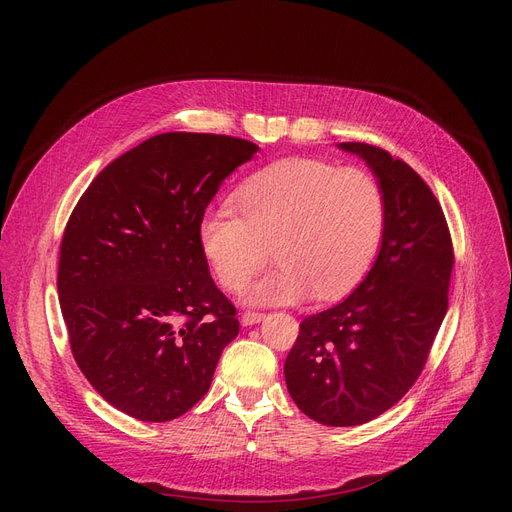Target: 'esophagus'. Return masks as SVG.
Listing matches in <instances>:
<instances>
[{"mask_svg": "<svg viewBox=\"0 0 512 512\" xmlns=\"http://www.w3.org/2000/svg\"><path fill=\"white\" fill-rule=\"evenodd\" d=\"M263 317H265L263 311H245L240 315V321H242V326H253V324H257V321H261Z\"/></svg>", "mask_w": 512, "mask_h": 512, "instance_id": "obj_1", "label": "esophagus"}]
</instances>
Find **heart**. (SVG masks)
<instances>
[{"label":"heart","mask_w":512,"mask_h":512,"mask_svg":"<svg viewBox=\"0 0 512 512\" xmlns=\"http://www.w3.org/2000/svg\"><path fill=\"white\" fill-rule=\"evenodd\" d=\"M386 224L384 193L369 172L321 159H282L249 176L234 209L207 211L199 245L213 278L245 288L274 259L278 270L247 290L251 303L340 299L369 272Z\"/></svg>","instance_id":"heart-1"}]
</instances>
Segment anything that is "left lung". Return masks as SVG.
I'll return each instance as SVG.
<instances>
[{
  "label": "left lung",
  "mask_w": 512,
  "mask_h": 512,
  "mask_svg": "<svg viewBox=\"0 0 512 512\" xmlns=\"http://www.w3.org/2000/svg\"><path fill=\"white\" fill-rule=\"evenodd\" d=\"M340 147L380 178L382 249L351 297L301 321L284 363L297 407L334 427L375 419L417 382L448 309L454 265L444 211L407 161L367 143Z\"/></svg>",
  "instance_id": "obj_1"
}]
</instances>
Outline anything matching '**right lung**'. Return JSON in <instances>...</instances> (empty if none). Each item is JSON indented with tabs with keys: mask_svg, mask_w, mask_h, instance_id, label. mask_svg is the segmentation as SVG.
Wrapping results in <instances>:
<instances>
[{
	"mask_svg": "<svg viewBox=\"0 0 512 512\" xmlns=\"http://www.w3.org/2000/svg\"><path fill=\"white\" fill-rule=\"evenodd\" d=\"M257 149L228 134H155L105 166L70 213L58 263L70 351L91 386L134 419L193 409L238 334L199 222Z\"/></svg>",
	"mask_w": 512,
	"mask_h": 512,
	"instance_id": "1",
	"label": "right lung"
}]
</instances>
